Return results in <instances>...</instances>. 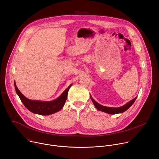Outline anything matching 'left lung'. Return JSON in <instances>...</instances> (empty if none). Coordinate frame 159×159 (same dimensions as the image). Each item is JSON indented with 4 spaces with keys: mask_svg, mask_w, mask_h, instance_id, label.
Segmentation results:
<instances>
[{
    "mask_svg": "<svg viewBox=\"0 0 159 159\" xmlns=\"http://www.w3.org/2000/svg\"><path fill=\"white\" fill-rule=\"evenodd\" d=\"M90 99L93 101L95 107L101 111L102 112H105L106 113H108V114H111V115H114V114H118V113H121L125 112V111H126L135 101L136 99H137V97H136L134 99H132L131 101H129V102H128L127 104H126L125 105L120 107H106V106H103L99 104H98L93 98L91 96H90Z\"/></svg>",
    "mask_w": 159,
    "mask_h": 159,
    "instance_id": "1",
    "label": "left lung"
}]
</instances>
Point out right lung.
<instances>
[{"mask_svg":"<svg viewBox=\"0 0 159 159\" xmlns=\"http://www.w3.org/2000/svg\"><path fill=\"white\" fill-rule=\"evenodd\" d=\"M14 85L16 91L20 101L28 110L33 113H35V114H38L40 115H50L53 114V113L59 111L63 107L67 98L68 91H69L72 84L70 85V86L65 90L58 98L50 102L30 100L21 94L17 89L16 83L14 84Z\"/></svg>","mask_w":159,"mask_h":159,"instance_id":"obj_1","label":"right lung"}]
</instances>
